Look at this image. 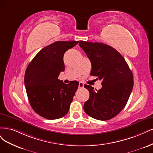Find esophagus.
<instances>
[{"instance_id": "34e87169", "label": "esophagus", "mask_w": 153, "mask_h": 153, "mask_svg": "<svg viewBox=\"0 0 153 153\" xmlns=\"http://www.w3.org/2000/svg\"><path fill=\"white\" fill-rule=\"evenodd\" d=\"M79 88H80V89H81V88H84V84L82 83V82H79Z\"/></svg>"}]
</instances>
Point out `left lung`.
<instances>
[{"instance_id": "obj_1", "label": "left lung", "mask_w": 153, "mask_h": 153, "mask_svg": "<svg viewBox=\"0 0 153 153\" xmlns=\"http://www.w3.org/2000/svg\"><path fill=\"white\" fill-rule=\"evenodd\" d=\"M79 45L91 62V76L102 81L99 90L84 85L90 92L89 99L84 103V111L94 119L111 120L123 110L129 99L134 86L133 74L125 58L112 47L83 41Z\"/></svg>"}]
</instances>
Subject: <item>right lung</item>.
Returning <instances> with one entry per match:
<instances>
[{
    "mask_svg": "<svg viewBox=\"0 0 153 153\" xmlns=\"http://www.w3.org/2000/svg\"><path fill=\"white\" fill-rule=\"evenodd\" d=\"M79 41H56L42 48L29 63L24 81L28 101L37 114L56 120L68 112L79 82L68 85L58 79L65 70L63 55Z\"/></svg>",
    "mask_w": 153,
    "mask_h": 153,
    "instance_id": "1",
    "label": "right lung"
}]
</instances>
